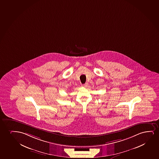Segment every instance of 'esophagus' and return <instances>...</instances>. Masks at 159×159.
I'll return each mask as SVG.
<instances>
[{
    "instance_id": "1",
    "label": "esophagus",
    "mask_w": 159,
    "mask_h": 159,
    "mask_svg": "<svg viewBox=\"0 0 159 159\" xmlns=\"http://www.w3.org/2000/svg\"><path fill=\"white\" fill-rule=\"evenodd\" d=\"M88 86H89V84L88 83H86V84H83V85H82V87H88Z\"/></svg>"
}]
</instances>
